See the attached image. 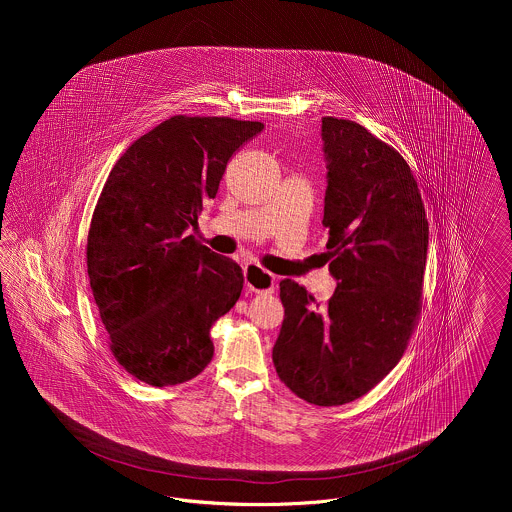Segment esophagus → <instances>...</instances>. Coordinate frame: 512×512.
Instances as JSON below:
<instances>
[{
    "label": "esophagus",
    "mask_w": 512,
    "mask_h": 512,
    "mask_svg": "<svg viewBox=\"0 0 512 512\" xmlns=\"http://www.w3.org/2000/svg\"><path fill=\"white\" fill-rule=\"evenodd\" d=\"M244 282L248 286V290L258 293L274 292L276 286V276L266 272L264 268H260L258 264H246L244 266Z\"/></svg>",
    "instance_id": "esophagus-1"
}]
</instances>
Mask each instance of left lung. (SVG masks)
Here are the masks:
<instances>
[{"instance_id": "1", "label": "left lung", "mask_w": 512, "mask_h": 512, "mask_svg": "<svg viewBox=\"0 0 512 512\" xmlns=\"http://www.w3.org/2000/svg\"><path fill=\"white\" fill-rule=\"evenodd\" d=\"M327 262L337 280L325 307L282 280L284 323L272 361L299 398L341 406L402 359L420 315L428 220L404 157L351 120L323 118Z\"/></svg>"}]
</instances>
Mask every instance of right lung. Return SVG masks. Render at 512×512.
<instances>
[{"mask_svg":"<svg viewBox=\"0 0 512 512\" xmlns=\"http://www.w3.org/2000/svg\"><path fill=\"white\" fill-rule=\"evenodd\" d=\"M260 122L173 116L112 167L88 230V278L116 361L151 386L211 363L215 321L242 292L240 266L199 244L205 201Z\"/></svg>","mask_w":512,"mask_h":512,"instance_id":"obj_1","label":"right lung"}]
</instances>
